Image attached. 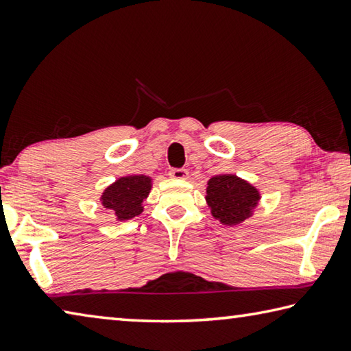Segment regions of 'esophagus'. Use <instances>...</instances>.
Masks as SVG:
<instances>
[{
  "mask_svg": "<svg viewBox=\"0 0 351 351\" xmlns=\"http://www.w3.org/2000/svg\"><path fill=\"white\" fill-rule=\"evenodd\" d=\"M169 177L171 179H176V180H185V179H188V171L186 169H183V168H174V169H171L169 171Z\"/></svg>",
  "mask_w": 351,
  "mask_h": 351,
  "instance_id": "34e87169",
  "label": "esophagus"
}]
</instances>
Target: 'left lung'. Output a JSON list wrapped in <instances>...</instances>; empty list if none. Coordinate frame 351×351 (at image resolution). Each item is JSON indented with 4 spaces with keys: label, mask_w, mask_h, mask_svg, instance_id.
Here are the masks:
<instances>
[{
    "label": "left lung",
    "mask_w": 351,
    "mask_h": 351,
    "mask_svg": "<svg viewBox=\"0 0 351 351\" xmlns=\"http://www.w3.org/2000/svg\"><path fill=\"white\" fill-rule=\"evenodd\" d=\"M262 194L253 183L236 174H219L206 183L205 200L214 219L236 226L253 217Z\"/></svg>",
    "instance_id": "left-lung-1"
}]
</instances>
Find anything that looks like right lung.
<instances>
[{"label": "right lung", "instance_id": "add662e5", "mask_svg": "<svg viewBox=\"0 0 351 351\" xmlns=\"http://www.w3.org/2000/svg\"><path fill=\"white\" fill-rule=\"evenodd\" d=\"M152 189V177L132 174L117 179L100 195L103 208L110 210L115 220L123 222L143 213V200Z\"/></svg>", "mask_w": 351, "mask_h": 351}]
</instances>
